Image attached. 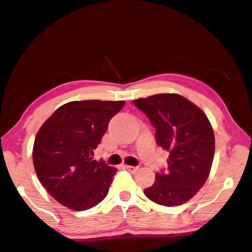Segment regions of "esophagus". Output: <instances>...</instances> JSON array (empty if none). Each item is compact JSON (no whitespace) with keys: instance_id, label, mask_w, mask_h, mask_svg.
Instances as JSON below:
<instances>
[{"instance_id":"obj_1","label":"esophagus","mask_w":252,"mask_h":252,"mask_svg":"<svg viewBox=\"0 0 252 252\" xmlns=\"http://www.w3.org/2000/svg\"><path fill=\"white\" fill-rule=\"evenodd\" d=\"M124 168H126V170H129V172L134 173V172H136V170L138 169V167H135V166H128V164H126V166H124Z\"/></svg>"}]
</instances>
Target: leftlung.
I'll list each match as a JSON object with an SVG mask.
<instances>
[{"label": "left lung", "mask_w": 252, "mask_h": 252, "mask_svg": "<svg viewBox=\"0 0 252 252\" xmlns=\"http://www.w3.org/2000/svg\"><path fill=\"white\" fill-rule=\"evenodd\" d=\"M134 104L156 129V143L168 150V167L144 189L149 200L179 206L192 199L209 178L215 156V134L195 104L176 94L138 98Z\"/></svg>", "instance_id": "left-lung-1"}]
</instances>
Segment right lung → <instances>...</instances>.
Here are the masks:
<instances>
[{
  "label": "right lung",
  "instance_id": "1",
  "mask_svg": "<svg viewBox=\"0 0 252 252\" xmlns=\"http://www.w3.org/2000/svg\"><path fill=\"white\" fill-rule=\"evenodd\" d=\"M124 100H74L58 108L35 136L33 163L40 182L58 202L74 211L108 195L117 169L92 158L109 121Z\"/></svg>",
  "mask_w": 252,
  "mask_h": 252
}]
</instances>
